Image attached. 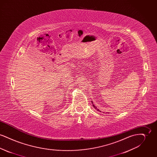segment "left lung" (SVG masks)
<instances>
[{
    "label": "left lung",
    "instance_id": "obj_1",
    "mask_svg": "<svg viewBox=\"0 0 157 157\" xmlns=\"http://www.w3.org/2000/svg\"><path fill=\"white\" fill-rule=\"evenodd\" d=\"M93 106H94V108H95V109H97V107H96V106H95V105H93ZM97 110H98V111H99V109H97ZM100 112H101V111H100Z\"/></svg>",
    "mask_w": 157,
    "mask_h": 157
}]
</instances>
